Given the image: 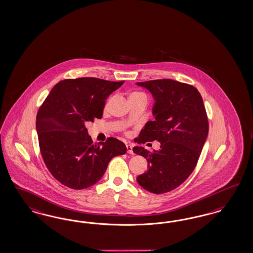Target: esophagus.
<instances>
[{
  "label": "esophagus",
  "mask_w": 253,
  "mask_h": 253,
  "mask_svg": "<svg viewBox=\"0 0 253 253\" xmlns=\"http://www.w3.org/2000/svg\"><path fill=\"white\" fill-rule=\"evenodd\" d=\"M126 148H127V152H128L129 154H133V150H132V146H131V145L127 144V145H126Z\"/></svg>",
  "instance_id": "34e87169"
}]
</instances>
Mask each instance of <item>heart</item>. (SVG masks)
I'll use <instances>...</instances> for the list:
<instances>
[{"mask_svg":"<svg viewBox=\"0 0 253 253\" xmlns=\"http://www.w3.org/2000/svg\"><path fill=\"white\" fill-rule=\"evenodd\" d=\"M134 94H143V93H137V92H135V93H132L131 95H134Z\"/></svg>","mask_w":253,"mask_h":253,"instance_id":"1","label":"heart"}]
</instances>
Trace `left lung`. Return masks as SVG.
Segmentation results:
<instances>
[{
	"label": "left lung",
	"mask_w": 253,
	"mask_h": 253,
	"mask_svg": "<svg viewBox=\"0 0 253 253\" xmlns=\"http://www.w3.org/2000/svg\"><path fill=\"white\" fill-rule=\"evenodd\" d=\"M154 98L152 115L141 130L138 144L160 142L159 150L134 147L133 152L147 159L148 171L136 180L148 192H171L192 174L209 134V121L197 88L172 79L137 82Z\"/></svg>",
	"instance_id": "left-lung-1"
}]
</instances>
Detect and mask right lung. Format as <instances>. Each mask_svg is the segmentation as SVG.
<instances>
[{
	"label": "right lung",
	"instance_id": "obj_1",
	"mask_svg": "<svg viewBox=\"0 0 253 253\" xmlns=\"http://www.w3.org/2000/svg\"><path fill=\"white\" fill-rule=\"evenodd\" d=\"M124 81L95 78L65 79L53 87L36 116L44 164L53 176L74 190L98 182L112 158L126 153L122 141L93 143L86 123L102 119L105 100Z\"/></svg>",
	"mask_w": 253,
	"mask_h": 253
}]
</instances>
